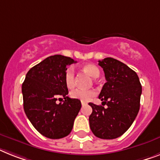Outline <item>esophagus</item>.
<instances>
[{"label": "esophagus", "instance_id": "obj_1", "mask_svg": "<svg viewBox=\"0 0 160 160\" xmlns=\"http://www.w3.org/2000/svg\"><path fill=\"white\" fill-rule=\"evenodd\" d=\"M87 105V103L84 102V101H82V105Z\"/></svg>", "mask_w": 160, "mask_h": 160}]
</instances>
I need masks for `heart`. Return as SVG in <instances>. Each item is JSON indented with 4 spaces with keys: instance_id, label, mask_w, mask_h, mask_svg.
I'll return each mask as SVG.
<instances>
[{
    "instance_id": "1",
    "label": "heart",
    "mask_w": 160,
    "mask_h": 160,
    "mask_svg": "<svg viewBox=\"0 0 160 160\" xmlns=\"http://www.w3.org/2000/svg\"><path fill=\"white\" fill-rule=\"evenodd\" d=\"M82 69L92 78H98L100 75V69L97 66L92 64H87L82 67ZM64 82L68 88H72L75 86V72L72 67H68L64 73ZM96 92L93 90L76 89L71 92V97L78 99L82 101H89L95 96Z\"/></svg>"
}]
</instances>
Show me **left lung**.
<instances>
[{
    "label": "left lung",
    "mask_w": 160,
    "mask_h": 160,
    "mask_svg": "<svg viewBox=\"0 0 160 160\" xmlns=\"http://www.w3.org/2000/svg\"><path fill=\"white\" fill-rule=\"evenodd\" d=\"M99 65L106 82L99 96L102 105L89 103L90 128L99 138L115 139L130 128L139 112L142 85L137 72L119 60L105 58L99 60Z\"/></svg>",
    "instance_id": "1"
}]
</instances>
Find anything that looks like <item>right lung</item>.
<instances>
[{"label": "right lung", "instance_id": "1", "mask_svg": "<svg viewBox=\"0 0 160 160\" xmlns=\"http://www.w3.org/2000/svg\"><path fill=\"white\" fill-rule=\"evenodd\" d=\"M76 62L61 55L49 56L30 68L22 85L25 113L32 126L47 138L68 136L81 109V101L67 96L64 82L67 66ZM58 97H64V102L57 104Z\"/></svg>", "mask_w": 160, "mask_h": 160}]
</instances>
